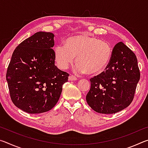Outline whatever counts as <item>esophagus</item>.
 Listing matches in <instances>:
<instances>
[{"label": "esophagus", "instance_id": "obj_1", "mask_svg": "<svg viewBox=\"0 0 148 148\" xmlns=\"http://www.w3.org/2000/svg\"><path fill=\"white\" fill-rule=\"evenodd\" d=\"M76 79H77V77L73 76V75H70L69 77V81H74V80H76Z\"/></svg>", "mask_w": 148, "mask_h": 148}]
</instances>
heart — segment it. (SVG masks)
Wrapping results in <instances>:
<instances>
[{"label": "heart", "instance_id": "heart-1", "mask_svg": "<svg viewBox=\"0 0 148 148\" xmlns=\"http://www.w3.org/2000/svg\"><path fill=\"white\" fill-rule=\"evenodd\" d=\"M112 51L108 42L83 34L68 38L65 45L56 46L54 48V56L57 65L61 69L68 68L76 57L77 64L75 71L97 75L106 69L112 58Z\"/></svg>", "mask_w": 148, "mask_h": 148}]
</instances>
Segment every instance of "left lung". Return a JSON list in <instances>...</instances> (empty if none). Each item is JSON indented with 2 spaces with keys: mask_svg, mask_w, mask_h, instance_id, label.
<instances>
[{
  "mask_svg": "<svg viewBox=\"0 0 148 148\" xmlns=\"http://www.w3.org/2000/svg\"><path fill=\"white\" fill-rule=\"evenodd\" d=\"M140 77L136 56L122 42L114 47L108 66L90 79L86 95L89 106L98 113H117L129 106L134 99Z\"/></svg>",
  "mask_w": 148,
  "mask_h": 148,
  "instance_id": "obj_1",
  "label": "left lung"
}]
</instances>
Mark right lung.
<instances>
[{
  "instance_id": "right-lung-1",
  "label": "right lung",
  "mask_w": 148,
  "mask_h": 148,
  "mask_svg": "<svg viewBox=\"0 0 148 148\" xmlns=\"http://www.w3.org/2000/svg\"><path fill=\"white\" fill-rule=\"evenodd\" d=\"M54 34L38 32L20 43L6 72L13 103L29 114L51 110L61 96L69 74L55 65Z\"/></svg>"
}]
</instances>
